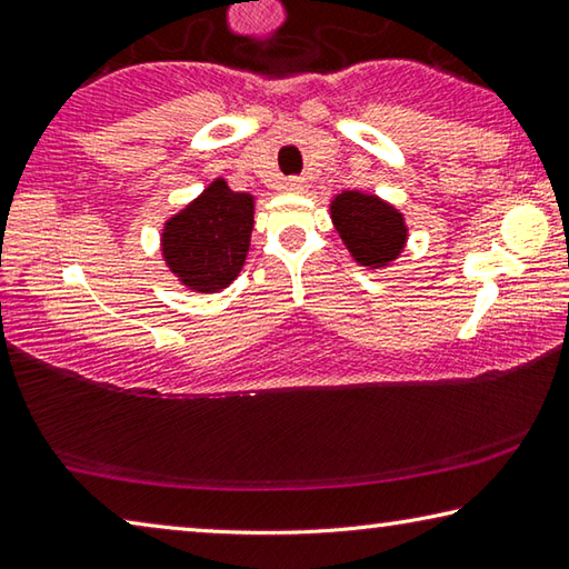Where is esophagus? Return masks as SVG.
<instances>
[{
	"mask_svg": "<svg viewBox=\"0 0 569 569\" xmlns=\"http://www.w3.org/2000/svg\"><path fill=\"white\" fill-rule=\"evenodd\" d=\"M303 188H306V180H303V178H288V180H286V190L301 192Z\"/></svg>",
	"mask_w": 569,
	"mask_h": 569,
	"instance_id": "34e87169",
	"label": "esophagus"
}]
</instances>
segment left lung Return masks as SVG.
<instances>
[{"label":"left lung","mask_w":569,"mask_h":569,"mask_svg":"<svg viewBox=\"0 0 569 569\" xmlns=\"http://www.w3.org/2000/svg\"><path fill=\"white\" fill-rule=\"evenodd\" d=\"M331 218L353 261L361 266H387L401 253L407 226L399 210L381 203L377 196L346 190L331 203Z\"/></svg>","instance_id":"left-lung-1"}]
</instances>
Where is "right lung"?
I'll use <instances>...</instances> for the list:
<instances>
[{"label":"right lung","instance_id":"right-lung-1","mask_svg":"<svg viewBox=\"0 0 569 569\" xmlns=\"http://www.w3.org/2000/svg\"><path fill=\"white\" fill-rule=\"evenodd\" d=\"M250 230L253 198L230 190L228 182L218 178L203 196L168 220L162 230V256L188 288L200 293L218 291L233 283L243 268Z\"/></svg>","mask_w":569,"mask_h":569}]
</instances>
